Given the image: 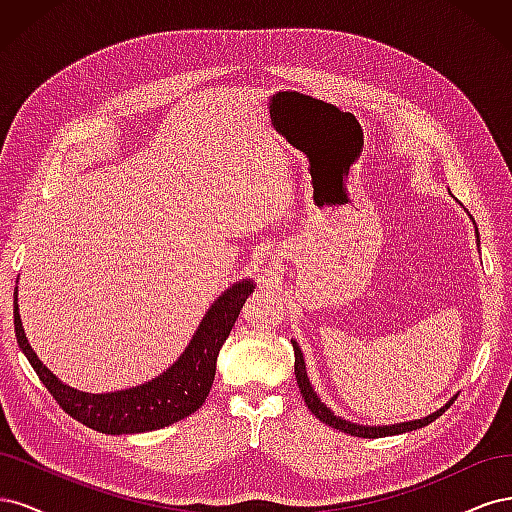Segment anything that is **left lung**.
I'll list each match as a JSON object with an SVG mask.
<instances>
[{
    "instance_id": "8db88e82",
    "label": "left lung",
    "mask_w": 512,
    "mask_h": 512,
    "mask_svg": "<svg viewBox=\"0 0 512 512\" xmlns=\"http://www.w3.org/2000/svg\"><path fill=\"white\" fill-rule=\"evenodd\" d=\"M476 235H478V230H476ZM292 348H294V374H297L299 391H301V395L305 399L307 408L312 410V414L316 418H320L322 423H327L329 427L339 429V431H344V433H350V436H356V438H386V436H395V433H406V431H412V429H421V427L429 425L431 421H436V418L442 416L448 408H451L453 401H455V399H451L438 412H433V414H429L425 418H418V421H410V423H399V425H391V427H363V425H354V423L344 421V418L335 416L327 406L322 404V401L318 399V395L314 393L312 384H309L305 363H303V352H301L299 344L292 342Z\"/></svg>"
}]
</instances>
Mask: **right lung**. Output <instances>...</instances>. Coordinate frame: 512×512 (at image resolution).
Here are the masks:
<instances>
[{"instance_id": "right-lung-1", "label": "right lung", "mask_w": 512, "mask_h": 512, "mask_svg": "<svg viewBox=\"0 0 512 512\" xmlns=\"http://www.w3.org/2000/svg\"><path fill=\"white\" fill-rule=\"evenodd\" d=\"M252 290V282H239L226 290L205 314L181 359L162 376L143 386L106 395L70 389L42 365L27 342L17 303H14V333H17L19 348L25 352L42 384L49 389L59 408L74 421L100 433H111V436L143 433L173 425L205 404L215 378V361H218L220 348L235 327L241 307Z\"/></svg>"}]
</instances>
